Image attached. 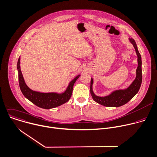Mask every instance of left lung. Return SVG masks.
Returning a JSON list of instances; mask_svg holds the SVG:
<instances>
[{"mask_svg": "<svg viewBox=\"0 0 157 157\" xmlns=\"http://www.w3.org/2000/svg\"><path fill=\"white\" fill-rule=\"evenodd\" d=\"M130 43L133 45L136 54L137 56L138 66L136 69V77L135 80L126 89H120L113 91L109 95L105 97H99L96 95L93 90V79L91 78L90 93L93 100L97 103L106 107H119L129 101L138 93L141 86L142 80V59L138 51L135 40L133 38H129Z\"/></svg>", "mask_w": 157, "mask_h": 157, "instance_id": "left-lung-1", "label": "left lung"}]
</instances>
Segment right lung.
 <instances>
[{"label":"right lung","instance_id":"1","mask_svg":"<svg viewBox=\"0 0 157 157\" xmlns=\"http://www.w3.org/2000/svg\"><path fill=\"white\" fill-rule=\"evenodd\" d=\"M18 82L20 90L26 98L37 106L43 109H51L67 102L71 97L73 86L80 75L75 77L69 83L66 90L61 93L57 92L42 93L30 89L26 84L20 69V57L17 62Z\"/></svg>","mask_w":157,"mask_h":157}]
</instances>
